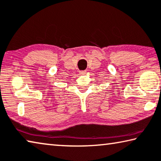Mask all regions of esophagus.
<instances>
[{
	"instance_id": "1",
	"label": "esophagus",
	"mask_w": 161,
	"mask_h": 161,
	"mask_svg": "<svg viewBox=\"0 0 161 161\" xmlns=\"http://www.w3.org/2000/svg\"><path fill=\"white\" fill-rule=\"evenodd\" d=\"M86 71H84V70L83 71H80V73L81 74V75H84V74H86Z\"/></svg>"
}]
</instances>
